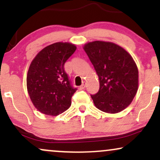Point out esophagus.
Wrapping results in <instances>:
<instances>
[{
  "instance_id": "1",
  "label": "esophagus",
  "mask_w": 160,
  "mask_h": 160,
  "mask_svg": "<svg viewBox=\"0 0 160 160\" xmlns=\"http://www.w3.org/2000/svg\"><path fill=\"white\" fill-rule=\"evenodd\" d=\"M86 83L85 82H82V85L80 86V88H79V89H80V90H82V89H85V88H86Z\"/></svg>"
}]
</instances>
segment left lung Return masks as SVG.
Listing matches in <instances>:
<instances>
[{
    "label": "left lung",
    "instance_id": "left-lung-1",
    "mask_svg": "<svg viewBox=\"0 0 160 160\" xmlns=\"http://www.w3.org/2000/svg\"><path fill=\"white\" fill-rule=\"evenodd\" d=\"M98 77L99 90L91 97L95 106L108 113L123 111L138 89V70L126 49L112 42L95 40L83 46Z\"/></svg>",
    "mask_w": 160,
    "mask_h": 160
}]
</instances>
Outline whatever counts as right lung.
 I'll return each instance as SVG.
<instances>
[{"instance_id": "add662e5", "label": "right lung", "mask_w": 160, "mask_h": 160, "mask_svg": "<svg viewBox=\"0 0 160 160\" xmlns=\"http://www.w3.org/2000/svg\"><path fill=\"white\" fill-rule=\"evenodd\" d=\"M77 47L57 42L40 50L31 62L27 74V90L32 104L40 113L57 116L70 108L76 92L71 85L64 65Z\"/></svg>"}]
</instances>
